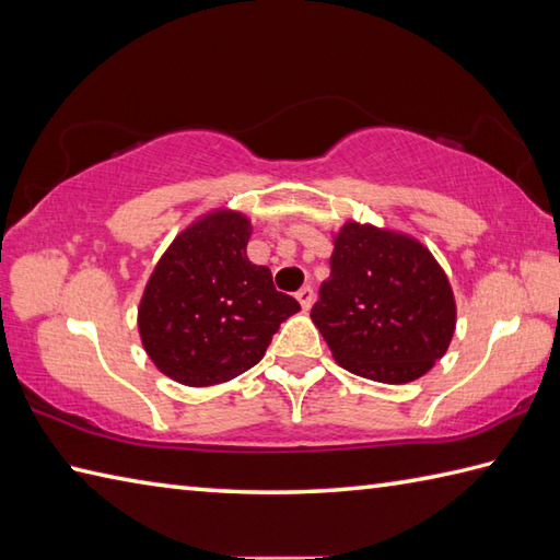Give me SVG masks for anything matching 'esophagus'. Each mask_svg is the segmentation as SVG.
Wrapping results in <instances>:
<instances>
[{
  "instance_id": "34e87169",
  "label": "esophagus",
  "mask_w": 560,
  "mask_h": 560,
  "mask_svg": "<svg viewBox=\"0 0 560 560\" xmlns=\"http://www.w3.org/2000/svg\"><path fill=\"white\" fill-rule=\"evenodd\" d=\"M295 299H299L303 311H311L313 303H315V291L311 287H303L299 293H295Z\"/></svg>"
}]
</instances>
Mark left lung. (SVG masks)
<instances>
[{"mask_svg": "<svg viewBox=\"0 0 560 560\" xmlns=\"http://www.w3.org/2000/svg\"><path fill=\"white\" fill-rule=\"evenodd\" d=\"M329 267L311 317L341 368L404 385L443 359L457 305L431 249L411 235L347 221Z\"/></svg>", "mask_w": 560, "mask_h": 560, "instance_id": "1", "label": "left lung"}]
</instances>
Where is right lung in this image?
I'll return each mask as SVG.
<instances>
[{
	"label": "right lung",
	"mask_w": 560,
	"mask_h": 560,
	"mask_svg": "<svg viewBox=\"0 0 560 560\" xmlns=\"http://www.w3.org/2000/svg\"><path fill=\"white\" fill-rule=\"evenodd\" d=\"M241 211L217 209L175 237L139 303V337L163 375L187 387L229 383L261 361L279 325L301 305L247 259Z\"/></svg>",
	"instance_id": "1"
}]
</instances>
